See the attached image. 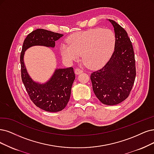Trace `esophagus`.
Wrapping results in <instances>:
<instances>
[{
    "mask_svg": "<svg viewBox=\"0 0 154 154\" xmlns=\"http://www.w3.org/2000/svg\"><path fill=\"white\" fill-rule=\"evenodd\" d=\"M82 72H83V70L80 69V68H77L75 69V74H77V75L81 73Z\"/></svg>",
    "mask_w": 154,
    "mask_h": 154,
    "instance_id": "esophagus-1",
    "label": "esophagus"
}]
</instances>
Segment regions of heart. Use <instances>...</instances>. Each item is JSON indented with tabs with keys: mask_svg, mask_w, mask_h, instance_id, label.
<instances>
[{
	"mask_svg": "<svg viewBox=\"0 0 154 154\" xmlns=\"http://www.w3.org/2000/svg\"><path fill=\"white\" fill-rule=\"evenodd\" d=\"M116 40L112 30L94 28L70 36L68 45L61 46V54L68 61H76L82 54V60L88 66L98 68L110 58L115 48Z\"/></svg>",
	"mask_w": 154,
	"mask_h": 154,
	"instance_id": "b5f03b06",
	"label": "heart"
}]
</instances>
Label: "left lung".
Segmentation results:
<instances>
[{
	"instance_id": "left-lung-1",
	"label": "left lung",
	"mask_w": 154,
	"mask_h": 154,
	"mask_svg": "<svg viewBox=\"0 0 154 154\" xmlns=\"http://www.w3.org/2000/svg\"><path fill=\"white\" fill-rule=\"evenodd\" d=\"M116 44L110 60L101 69L91 74L93 91L102 103L115 105L126 100L136 77L134 53L126 31L115 21Z\"/></svg>"
}]
</instances>
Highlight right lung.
<instances>
[{"mask_svg": "<svg viewBox=\"0 0 154 154\" xmlns=\"http://www.w3.org/2000/svg\"><path fill=\"white\" fill-rule=\"evenodd\" d=\"M63 35V34L40 28L33 30L25 38L20 54L21 79L28 96L37 106L50 112H60L66 106L75 78L73 68H57L47 82L39 84L34 82L28 75L23 56L25 51L33 45L54 48L55 42Z\"/></svg>", "mask_w": 154, "mask_h": 154, "instance_id": "obj_1", "label": "right lung"}]
</instances>
